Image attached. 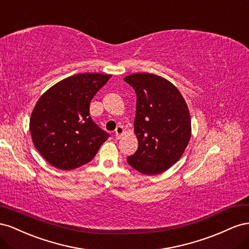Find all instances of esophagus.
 <instances>
[{"mask_svg": "<svg viewBox=\"0 0 249 249\" xmlns=\"http://www.w3.org/2000/svg\"><path fill=\"white\" fill-rule=\"evenodd\" d=\"M115 136H116V139H118V140H120L121 137L124 136V128H123L122 126H118L117 127V129L115 131Z\"/></svg>", "mask_w": 249, "mask_h": 249, "instance_id": "obj_1", "label": "esophagus"}]
</instances>
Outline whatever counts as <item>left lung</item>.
Masks as SVG:
<instances>
[{"instance_id":"1","label":"left lung","mask_w":249,"mask_h":249,"mask_svg":"<svg viewBox=\"0 0 249 249\" xmlns=\"http://www.w3.org/2000/svg\"><path fill=\"white\" fill-rule=\"evenodd\" d=\"M137 94L134 133L139 147L127 161L137 171L155 175L179 160L192 133L188 105L173 83L150 73L124 78Z\"/></svg>"}]
</instances>
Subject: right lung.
<instances>
[{"mask_svg": "<svg viewBox=\"0 0 249 249\" xmlns=\"http://www.w3.org/2000/svg\"><path fill=\"white\" fill-rule=\"evenodd\" d=\"M111 75L76 74L46 90L35 104L29 129L50 165L72 170L90 161L109 134L89 117V103Z\"/></svg>", "mask_w": 249, "mask_h": 249, "instance_id": "add662e5", "label": "right lung"}]
</instances>
